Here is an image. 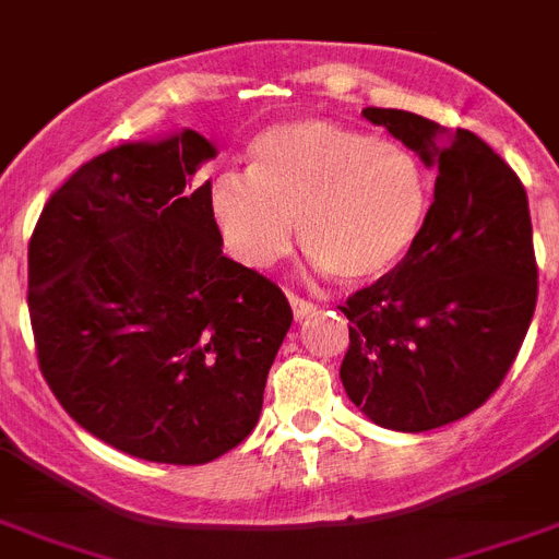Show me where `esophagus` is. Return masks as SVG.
<instances>
[{
  "mask_svg": "<svg viewBox=\"0 0 559 559\" xmlns=\"http://www.w3.org/2000/svg\"><path fill=\"white\" fill-rule=\"evenodd\" d=\"M288 302H290V311H294V319H308V317H313V313H317V305L313 302H308V299H302V297H297V294H288Z\"/></svg>",
  "mask_w": 559,
  "mask_h": 559,
  "instance_id": "1",
  "label": "esophagus"
}]
</instances>
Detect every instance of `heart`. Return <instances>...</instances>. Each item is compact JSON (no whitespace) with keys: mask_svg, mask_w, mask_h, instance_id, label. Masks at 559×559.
Here are the masks:
<instances>
[{"mask_svg":"<svg viewBox=\"0 0 559 559\" xmlns=\"http://www.w3.org/2000/svg\"><path fill=\"white\" fill-rule=\"evenodd\" d=\"M432 178L421 157L393 141L328 118H294L248 146V178L209 183V221L223 251L269 271L299 246L322 274L370 285L393 274L421 240Z\"/></svg>","mask_w":559,"mask_h":559,"instance_id":"obj_1","label":"heart"}]
</instances>
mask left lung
Instances as JSON below:
<instances>
[{"label": "left lung", "instance_id": "1", "mask_svg": "<svg viewBox=\"0 0 559 559\" xmlns=\"http://www.w3.org/2000/svg\"><path fill=\"white\" fill-rule=\"evenodd\" d=\"M361 116L388 127L438 178L407 260L338 305L350 319L338 379L373 424L427 432L478 409L526 338L537 305L528 198L475 132L404 109L365 107Z\"/></svg>", "mask_w": 559, "mask_h": 559}]
</instances>
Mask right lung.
Listing matches in <instances>:
<instances>
[{
	"mask_svg": "<svg viewBox=\"0 0 559 559\" xmlns=\"http://www.w3.org/2000/svg\"><path fill=\"white\" fill-rule=\"evenodd\" d=\"M194 130L112 146L47 200L27 308L52 395L90 436L155 464H209L257 427L290 328L271 280L228 260Z\"/></svg>",
	"mask_w": 559,
	"mask_h": 559,
	"instance_id": "obj_1",
	"label": "right lung"
}]
</instances>
